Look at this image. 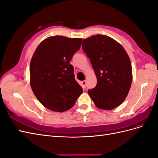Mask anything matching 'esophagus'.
<instances>
[{"mask_svg": "<svg viewBox=\"0 0 158 158\" xmlns=\"http://www.w3.org/2000/svg\"><path fill=\"white\" fill-rule=\"evenodd\" d=\"M82 87L83 88H85V85H86V81L85 80H84L82 82Z\"/></svg>", "mask_w": 158, "mask_h": 158, "instance_id": "obj_1", "label": "esophagus"}]
</instances>
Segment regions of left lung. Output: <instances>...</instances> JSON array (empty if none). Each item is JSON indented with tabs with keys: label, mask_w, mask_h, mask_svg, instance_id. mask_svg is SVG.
Wrapping results in <instances>:
<instances>
[{
	"label": "left lung",
	"mask_w": 158,
	"mask_h": 158,
	"mask_svg": "<svg viewBox=\"0 0 158 158\" xmlns=\"http://www.w3.org/2000/svg\"><path fill=\"white\" fill-rule=\"evenodd\" d=\"M82 49L89 59L97 85L88 91L98 108L111 110L127 98L132 80V66L125 49L117 41L97 34L82 41Z\"/></svg>",
	"instance_id": "1"
}]
</instances>
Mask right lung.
<instances>
[{"label": "right lung", "mask_w": 158, "mask_h": 158, "mask_svg": "<svg viewBox=\"0 0 158 158\" xmlns=\"http://www.w3.org/2000/svg\"><path fill=\"white\" fill-rule=\"evenodd\" d=\"M82 40L51 36L43 41L33 55L30 66L31 88L40 102L51 111H67L83 92L70 64Z\"/></svg>", "instance_id": "obj_1"}]
</instances>
